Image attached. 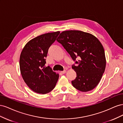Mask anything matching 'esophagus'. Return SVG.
I'll use <instances>...</instances> for the list:
<instances>
[{
    "label": "esophagus",
    "instance_id": "obj_1",
    "mask_svg": "<svg viewBox=\"0 0 123 123\" xmlns=\"http://www.w3.org/2000/svg\"><path fill=\"white\" fill-rule=\"evenodd\" d=\"M61 73H62V74H65L66 73V70H64V71H61Z\"/></svg>",
    "mask_w": 123,
    "mask_h": 123
}]
</instances>
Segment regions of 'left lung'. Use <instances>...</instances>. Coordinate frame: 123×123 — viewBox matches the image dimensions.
I'll list each match as a JSON object with an SVG mask.
<instances>
[{
  "instance_id": "left-lung-1",
  "label": "left lung",
  "mask_w": 123,
  "mask_h": 123,
  "mask_svg": "<svg viewBox=\"0 0 123 123\" xmlns=\"http://www.w3.org/2000/svg\"><path fill=\"white\" fill-rule=\"evenodd\" d=\"M57 42L70 55L77 66L72 68L76 73V77L72 80L73 86L82 92L95 88L98 84L105 71L106 60L105 51L99 40L90 33L78 30L62 32Z\"/></svg>"
}]
</instances>
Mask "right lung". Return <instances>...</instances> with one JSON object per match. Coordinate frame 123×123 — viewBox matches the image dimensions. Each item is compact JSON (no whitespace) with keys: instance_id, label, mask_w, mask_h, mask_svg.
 Listing matches in <instances>:
<instances>
[{"instance_id":"obj_1","label":"right lung","mask_w":123,"mask_h":123,"mask_svg":"<svg viewBox=\"0 0 123 123\" xmlns=\"http://www.w3.org/2000/svg\"><path fill=\"white\" fill-rule=\"evenodd\" d=\"M60 32L45 33L28 42L22 50L19 59L21 76L32 91L46 94L54 88L59 74L50 66L45 67L49 47L56 39Z\"/></svg>"}]
</instances>
